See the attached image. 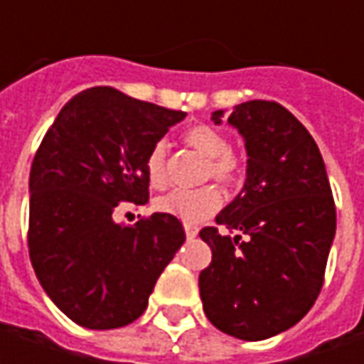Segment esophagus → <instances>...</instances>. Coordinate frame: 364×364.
Masks as SVG:
<instances>
[{"label":"esophagus","instance_id":"1","mask_svg":"<svg viewBox=\"0 0 364 364\" xmlns=\"http://www.w3.org/2000/svg\"><path fill=\"white\" fill-rule=\"evenodd\" d=\"M184 231H186V237H188V239H194V237L198 235V229H196V227H190V225H186Z\"/></svg>","mask_w":364,"mask_h":364}]
</instances>
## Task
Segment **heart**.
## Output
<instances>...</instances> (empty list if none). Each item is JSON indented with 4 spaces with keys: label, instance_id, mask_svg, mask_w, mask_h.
I'll list each match as a JSON object with an SVG mask.
<instances>
[{
    "label": "heart",
    "instance_id": "heart-1",
    "mask_svg": "<svg viewBox=\"0 0 364 364\" xmlns=\"http://www.w3.org/2000/svg\"><path fill=\"white\" fill-rule=\"evenodd\" d=\"M182 141L200 156L208 158L204 168V180H217L223 186H235L243 166L231 151V141L223 132L213 125H192L182 133ZM146 176L149 186L164 190L170 182L168 176V149L164 141L154 144L146 156ZM223 204V196L217 186H203L196 190H174L158 200V208L166 215L180 218L184 225H196L213 217Z\"/></svg>",
    "mask_w": 364,
    "mask_h": 364
}]
</instances>
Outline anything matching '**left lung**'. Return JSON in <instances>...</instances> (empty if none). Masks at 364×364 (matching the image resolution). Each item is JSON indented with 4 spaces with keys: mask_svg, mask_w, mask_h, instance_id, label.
<instances>
[{
    "mask_svg": "<svg viewBox=\"0 0 364 364\" xmlns=\"http://www.w3.org/2000/svg\"><path fill=\"white\" fill-rule=\"evenodd\" d=\"M223 111L213 119L220 123ZM229 123L245 137L243 190L204 227L213 251L198 287L206 318L241 341H265L298 324L324 284L336 206L314 137L286 107L247 101Z\"/></svg>",
    "mask_w": 364,
    "mask_h": 364,
    "instance_id": "1",
    "label": "left lung"
}]
</instances>
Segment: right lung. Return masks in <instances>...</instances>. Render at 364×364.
Listing matches in <instances>:
<instances>
[{
    "label": "right lung",
    "mask_w": 364,
    "mask_h": 364,
    "mask_svg": "<svg viewBox=\"0 0 364 364\" xmlns=\"http://www.w3.org/2000/svg\"><path fill=\"white\" fill-rule=\"evenodd\" d=\"M184 111L92 87L60 109L30 170L28 249L36 277L78 326L111 330L146 312L149 294L186 235L172 215L133 227L121 203L146 204V156Z\"/></svg>",
    "instance_id": "1"
}]
</instances>
